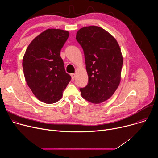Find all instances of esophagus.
<instances>
[{"mask_svg": "<svg viewBox=\"0 0 158 158\" xmlns=\"http://www.w3.org/2000/svg\"><path fill=\"white\" fill-rule=\"evenodd\" d=\"M71 80H72V81H74V79H75V74H71Z\"/></svg>", "mask_w": 158, "mask_h": 158, "instance_id": "34e87169", "label": "esophagus"}]
</instances>
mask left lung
Masks as SVG:
<instances>
[{"label":"left lung","mask_w":158,"mask_h":158,"mask_svg":"<svg viewBox=\"0 0 158 158\" xmlns=\"http://www.w3.org/2000/svg\"><path fill=\"white\" fill-rule=\"evenodd\" d=\"M76 40L84 51L88 84L80 88L82 97L99 104L114 93L121 81L123 58L116 39L98 26L79 29Z\"/></svg>","instance_id":"8db88e82"}]
</instances>
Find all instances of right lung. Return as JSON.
Masks as SVG:
<instances>
[{"label": "right lung", "instance_id": "obj_1", "mask_svg": "<svg viewBox=\"0 0 158 158\" xmlns=\"http://www.w3.org/2000/svg\"><path fill=\"white\" fill-rule=\"evenodd\" d=\"M69 35L66 31L47 29L30 43L24 56L22 67L26 82L34 95L44 103L59 101L71 79L60 56Z\"/></svg>", "mask_w": 158, "mask_h": 158}]
</instances>
